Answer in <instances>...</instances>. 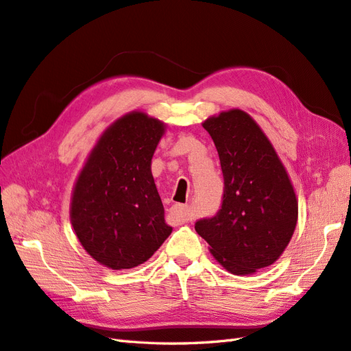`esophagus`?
I'll use <instances>...</instances> for the list:
<instances>
[{
    "label": "esophagus",
    "instance_id": "esophagus-1",
    "mask_svg": "<svg viewBox=\"0 0 351 351\" xmlns=\"http://www.w3.org/2000/svg\"><path fill=\"white\" fill-rule=\"evenodd\" d=\"M170 213L181 222H188L191 219V213L186 204H173L172 209H170Z\"/></svg>",
    "mask_w": 351,
    "mask_h": 351
}]
</instances>
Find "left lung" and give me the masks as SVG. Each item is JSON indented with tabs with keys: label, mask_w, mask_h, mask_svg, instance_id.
Returning a JSON list of instances; mask_svg holds the SVG:
<instances>
[{
	"label": "left lung",
	"mask_w": 351,
	"mask_h": 351,
	"mask_svg": "<svg viewBox=\"0 0 351 351\" xmlns=\"http://www.w3.org/2000/svg\"><path fill=\"white\" fill-rule=\"evenodd\" d=\"M223 175L221 209L195 222L215 259L236 276L274 264L289 245L298 202L285 166L256 121L241 110L203 123Z\"/></svg>",
	"instance_id": "8db88e82"
}]
</instances>
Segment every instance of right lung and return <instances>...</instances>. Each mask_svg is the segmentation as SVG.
<instances>
[{
  "instance_id": "add662e5",
  "label": "right lung",
  "mask_w": 351,
  "mask_h": 351,
  "mask_svg": "<svg viewBox=\"0 0 351 351\" xmlns=\"http://www.w3.org/2000/svg\"><path fill=\"white\" fill-rule=\"evenodd\" d=\"M166 124L133 111L112 123L90 152L71 199V223L99 264H143L170 236L151 160Z\"/></svg>"
}]
</instances>
